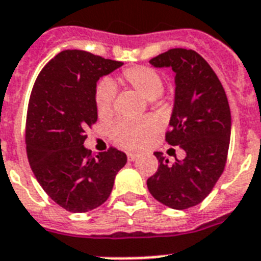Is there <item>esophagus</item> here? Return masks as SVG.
I'll list each match as a JSON object with an SVG mask.
<instances>
[{"instance_id":"1","label":"esophagus","mask_w":261,"mask_h":261,"mask_svg":"<svg viewBox=\"0 0 261 261\" xmlns=\"http://www.w3.org/2000/svg\"><path fill=\"white\" fill-rule=\"evenodd\" d=\"M126 156H128V160L129 161H135L136 159H137V154H136V153H130V152H129V153H126Z\"/></svg>"}]
</instances>
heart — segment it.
I'll list each match as a JSON object with an SVG mask.
<instances>
[{
  "label": "heart",
  "instance_id": "b5f03b06",
  "mask_svg": "<svg viewBox=\"0 0 261 261\" xmlns=\"http://www.w3.org/2000/svg\"><path fill=\"white\" fill-rule=\"evenodd\" d=\"M122 80L126 85L139 92L148 100H156L164 89V83L159 73L148 66H132L122 72ZM116 97L115 84L111 80H102L94 90V102L98 116L107 118L113 113V102ZM156 122L149 117L139 120H118L109 129L111 139L124 149H141L153 133Z\"/></svg>",
  "mask_w": 261,
  "mask_h": 261
}]
</instances>
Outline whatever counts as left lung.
I'll return each mask as SVG.
<instances>
[{
	"instance_id": "8db88e82",
	"label": "left lung",
	"mask_w": 261,
	"mask_h": 261,
	"mask_svg": "<svg viewBox=\"0 0 261 261\" xmlns=\"http://www.w3.org/2000/svg\"><path fill=\"white\" fill-rule=\"evenodd\" d=\"M149 64L174 72V104L165 140L180 146L185 157L169 165L161 152H154L160 165L146 185L157 201L187 210L210 195L225 168L231 139L229 104L216 73L195 50L171 49Z\"/></svg>"
}]
</instances>
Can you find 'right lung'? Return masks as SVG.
<instances>
[{
	"label": "right lung",
	"instance_id": "right-lung-1",
	"mask_svg": "<svg viewBox=\"0 0 261 261\" xmlns=\"http://www.w3.org/2000/svg\"><path fill=\"white\" fill-rule=\"evenodd\" d=\"M124 65L84 50H62L44 66L30 94L27 153L37 181L73 213L92 211L112 192L126 154L116 148L93 154L85 129L97 121V81Z\"/></svg>",
	"mask_w": 261,
	"mask_h": 261
}]
</instances>
